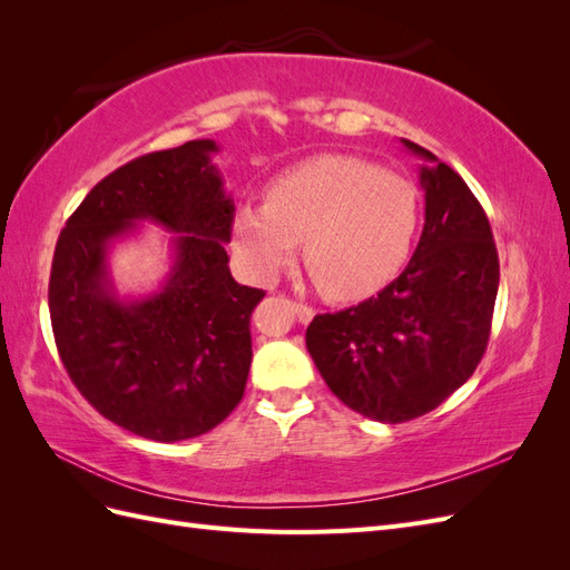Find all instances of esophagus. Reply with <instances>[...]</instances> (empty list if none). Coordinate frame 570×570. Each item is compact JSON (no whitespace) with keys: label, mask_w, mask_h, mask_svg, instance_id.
Masks as SVG:
<instances>
[{"label":"esophagus","mask_w":570,"mask_h":570,"mask_svg":"<svg viewBox=\"0 0 570 570\" xmlns=\"http://www.w3.org/2000/svg\"><path fill=\"white\" fill-rule=\"evenodd\" d=\"M292 312H295V316H297V321L302 323V325H306V323H312V318H314V308H308L306 304H292Z\"/></svg>","instance_id":"esophagus-1"}]
</instances>
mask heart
<instances>
[{
    "label": "heart",
    "instance_id": "heart-1",
    "mask_svg": "<svg viewBox=\"0 0 570 570\" xmlns=\"http://www.w3.org/2000/svg\"><path fill=\"white\" fill-rule=\"evenodd\" d=\"M421 226L411 180L344 154L292 166L233 214L237 256L271 281L304 243V264L331 299L368 297L406 266Z\"/></svg>",
    "mask_w": 570,
    "mask_h": 570
}]
</instances>
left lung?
Returning a JSON list of instances; mask_svg holds the SVG:
<instances>
[{
  "label": "left lung",
  "mask_w": 570,
  "mask_h": 570,
  "mask_svg": "<svg viewBox=\"0 0 570 570\" xmlns=\"http://www.w3.org/2000/svg\"><path fill=\"white\" fill-rule=\"evenodd\" d=\"M423 161L425 223L409 266L375 297L306 327V350L340 402L381 423L440 406L485 354L499 287L490 220L433 151Z\"/></svg>",
  "instance_id": "left-lung-1"
}]
</instances>
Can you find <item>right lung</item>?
Here are the masks:
<instances>
[{"instance_id": "1", "label": "right lung", "mask_w": 570, "mask_h": 570, "mask_svg": "<svg viewBox=\"0 0 570 570\" xmlns=\"http://www.w3.org/2000/svg\"><path fill=\"white\" fill-rule=\"evenodd\" d=\"M193 140L97 183L59 235L49 316L71 381L101 416L154 442L209 433L239 404L252 364L249 318L266 292L228 268L235 204ZM174 232L171 268L147 296H120L108 254L141 229Z\"/></svg>"}]
</instances>
